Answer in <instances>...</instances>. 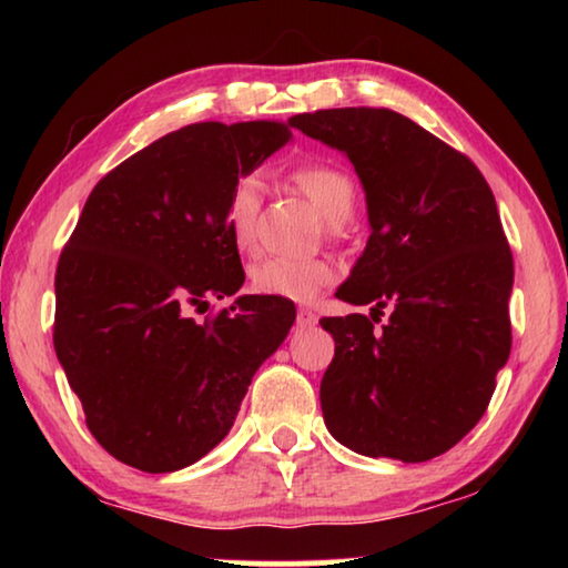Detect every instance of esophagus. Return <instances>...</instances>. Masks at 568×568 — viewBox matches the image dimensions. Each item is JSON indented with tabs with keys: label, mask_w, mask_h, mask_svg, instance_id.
Listing matches in <instances>:
<instances>
[{
	"label": "esophagus",
	"mask_w": 568,
	"mask_h": 568,
	"mask_svg": "<svg viewBox=\"0 0 568 568\" xmlns=\"http://www.w3.org/2000/svg\"><path fill=\"white\" fill-rule=\"evenodd\" d=\"M295 323L301 325V328H313V325L318 323V315H315L313 311H307V307H301L295 315Z\"/></svg>",
	"instance_id": "obj_1"
}]
</instances>
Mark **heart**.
<instances>
[{
    "label": "heart",
    "instance_id": "obj_1",
    "mask_svg": "<svg viewBox=\"0 0 568 568\" xmlns=\"http://www.w3.org/2000/svg\"><path fill=\"white\" fill-rule=\"evenodd\" d=\"M293 182L328 225H343L353 215L355 187L343 170L333 165H307L295 170ZM261 203L263 180L257 175H243L230 190L227 225L240 253L255 245V217ZM333 277L335 267L328 261L267 257L250 267V287L255 293L293 303H311Z\"/></svg>",
    "mask_w": 568,
    "mask_h": 568
}]
</instances>
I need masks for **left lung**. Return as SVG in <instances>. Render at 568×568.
Here are the masks:
<instances>
[{"instance_id":"8db88e82","label":"left lung","mask_w":568,"mask_h":568,"mask_svg":"<svg viewBox=\"0 0 568 568\" xmlns=\"http://www.w3.org/2000/svg\"><path fill=\"white\" fill-rule=\"evenodd\" d=\"M287 124L343 152L371 237L335 297L368 315L323 318L335 355L321 383L331 436L371 458L420 464L454 448L488 408L511 353L514 257L478 168L403 114L341 108Z\"/></svg>"}]
</instances>
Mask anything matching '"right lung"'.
I'll use <instances>...</instances> for the list:
<instances>
[{
  "mask_svg": "<svg viewBox=\"0 0 568 568\" xmlns=\"http://www.w3.org/2000/svg\"><path fill=\"white\" fill-rule=\"evenodd\" d=\"M293 140L283 122H197L124 160L90 192L54 275V351L88 428L122 464L170 474L210 454L255 371L295 323L245 283L227 197Z\"/></svg>",
  "mask_w": 568,
  "mask_h": 568,
  "instance_id": "right-lung-1",
  "label": "right lung"
}]
</instances>
